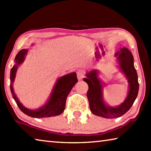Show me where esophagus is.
<instances>
[{
    "label": "esophagus",
    "instance_id": "34e87169",
    "mask_svg": "<svg viewBox=\"0 0 151 151\" xmlns=\"http://www.w3.org/2000/svg\"><path fill=\"white\" fill-rule=\"evenodd\" d=\"M85 77V72L83 70H78L77 71V78L78 80H81Z\"/></svg>",
    "mask_w": 151,
    "mask_h": 151
}]
</instances>
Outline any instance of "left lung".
<instances>
[{"label": "left lung", "instance_id": "obj_1", "mask_svg": "<svg viewBox=\"0 0 151 151\" xmlns=\"http://www.w3.org/2000/svg\"><path fill=\"white\" fill-rule=\"evenodd\" d=\"M119 56L117 59L120 68L127 76L129 83V94L126 100L117 107L107 106L104 104L102 96V84L97 77V71L92 70L87 73V78H84L88 85L87 98L91 112L96 116L106 119H115L123 115L131 109L139 93V85L138 82L137 70L134 66V58L131 52L126 48H122L120 52L116 53Z\"/></svg>", "mask_w": 151, "mask_h": 151}]
</instances>
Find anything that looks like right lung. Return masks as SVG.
<instances>
[{"label": "right lung", "mask_w": 151, "mask_h": 151, "mask_svg": "<svg viewBox=\"0 0 151 151\" xmlns=\"http://www.w3.org/2000/svg\"><path fill=\"white\" fill-rule=\"evenodd\" d=\"M27 52V49H22L18 52L14 59L16 64L11 68V75H10V78H11L10 88H11V93L17 106L22 112H24L28 116L34 117V118L49 117L60 114L65 110L66 100L68 94H69L71 89L73 88L75 84L78 82L76 73L68 74V75L64 76L58 79L54 89H53L52 93L51 94L49 100L42 108L37 110V111H32V110L28 109L22 106V104L18 100L14 94L13 88H12V83L14 80L17 66L23 62L24 55H26Z\"/></svg>", "instance_id": "add662e5"}]
</instances>
